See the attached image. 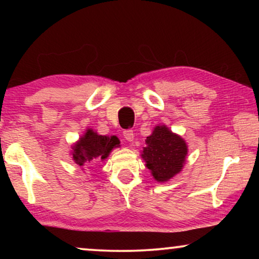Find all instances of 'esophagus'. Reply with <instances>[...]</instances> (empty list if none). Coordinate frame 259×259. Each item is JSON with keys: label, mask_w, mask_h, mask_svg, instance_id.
<instances>
[{"label": "esophagus", "mask_w": 259, "mask_h": 259, "mask_svg": "<svg viewBox=\"0 0 259 259\" xmlns=\"http://www.w3.org/2000/svg\"><path fill=\"white\" fill-rule=\"evenodd\" d=\"M123 137H125V139L127 141H132L133 138H134V133L132 130H125L123 131Z\"/></svg>", "instance_id": "34e87169"}]
</instances>
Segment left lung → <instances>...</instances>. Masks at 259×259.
<instances>
[{"instance_id":"1","label":"left lung","mask_w":259,"mask_h":259,"mask_svg":"<svg viewBox=\"0 0 259 259\" xmlns=\"http://www.w3.org/2000/svg\"><path fill=\"white\" fill-rule=\"evenodd\" d=\"M143 158L157 182H167L182 171L187 154L186 143L166 126H157L146 138Z\"/></svg>"}]
</instances>
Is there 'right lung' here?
Instances as JSON below:
<instances>
[{
    "label": "right lung",
    "instance_id": "add662e5",
    "mask_svg": "<svg viewBox=\"0 0 259 259\" xmlns=\"http://www.w3.org/2000/svg\"><path fill=\"white\" fill-rule=\"evenodd\" d=\"M120 141L115 136H99L92 130H87L84 136L73 146V159L77 165H92L97 160H105L109 152L118 147Z\"/></svg>",
    "mask_w": 259,
    "mask_h": 259
}]
</instances>
